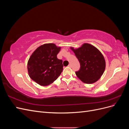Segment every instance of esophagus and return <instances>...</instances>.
Masks as SVG:
<instances>
[{
	"label": "esophagus",
	"instance_id": "34e87169",
	"mask_svg": "<svg viewBox=\"0 0 129 129\" xmlns=\"http://www.w3.org/2000/svg\"><path fill=\"white\" fill-rule=\"evenodd\" d=\"M68 67H72V64H69Z\"/></svg>",
	"mask_w": 129,
	"mask_h": 129
}]
</instances>
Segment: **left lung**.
<instances>
[{"label": "left lung", "instance_id": "8db88e82", "mask_svg": "<svg viewBox=\"0 0 129 129\" xmlns=\"http://www.w3.org/2000/svg\"><path fill=\"white\" fill-rule=\"evenodd\" d=\"M71 49L80 63V69L76 75L84 83L96 82L103 75L105 69V61L100 50L89 44L85 43L80 48Z\"/></svg>", "mask_w": 129, "mask_h": 129}]
</instances>
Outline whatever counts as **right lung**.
Segmentation results:
<instances>
[{
    "mask_svg": "<svg viewBox=\"0 0 129 129\" xmlns=\"http://www.w3.org/2000/svg\"><path fill=\"white\" fill-rule=\"evenodd\" d=\"M60 49L54 44H46L39 47L30 56L27 63L29 76L41 86L53 83L63 71L62 60L57 58Z\"/></svg>",
    "mask_w": 129,
    "mask_h": 129,
    "instance_id": "obj_1",
    "label": "right lung"
}]
</instances>
